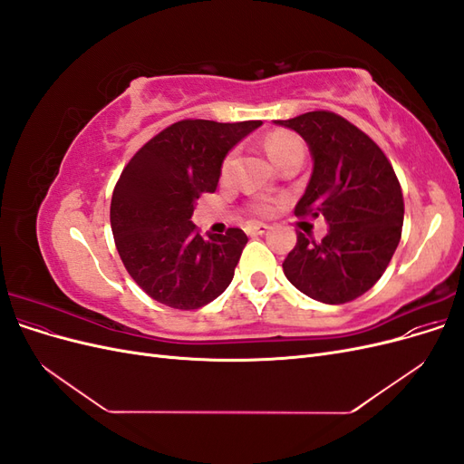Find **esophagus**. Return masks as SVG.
Returning a JSON list of instances; mask_svg holds the SVG:
<instances>
[{
	"label": "esophagus",
	"instance_id": "obj_1",
	"mask_svg": "<svg viewBox=\"0 0 464 464\" xmlns=\"http://www.w3.org/2000/svg\"><path fill=\"white\" fill-rule=\"evenodd\" d=\"M246 230H247V234L261 236V234H265L266 230H269V227H266V224H263V222H249L247 227H246Z\"/></svg>",
	"mask_w": 464,
	"mask_h": 464
}]
</instances>
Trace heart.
I'll use <instances>...</instances> for the list:
<instances>
[{
	"label": "heart",
	"mask_w": 464,
	"mask_h": 464,
	"mask_svg": "<svg viewBox=\"0 0 464 464\" xmlns=\"http://www.w3.org/2000/svg\"><path fill=\"white\" fill-rule=\"evenodd\" d=\"M265 149H266V154L271 157V160L276 162L280 159L288 157V154H292V152H304V143L300 141L298 135H294L290 131H275L265 139ZM230 164H232V159H227V162H224V168H222L224 174L230 170ZM271 208L273 207L269 203L257 205V210L263 215L271 213Z\"/></svg>",
	"instance_id": "1"
}]
</instances>
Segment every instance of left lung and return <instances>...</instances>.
<instances>
[{
  "mask_svg": "<svg viewBox=\"0 0 464 464\" xmlns=\"http://www.w3.org/2000/svg\"><path fill=\"white\" fill-rule=\"evenodd\" d=\"M275 123L296 131L312 152V178L296 213L329 224L319 242L298 232L283 263L285 275L305 296L346 304L382 278L401 242V184L383 150L333 111H307Z\"/></svg>",
  "mask_w": 464,
  "mask_h": 464,
  "instance_id": "left-lung-1",
  "label": "left lung"
}]
</instances>
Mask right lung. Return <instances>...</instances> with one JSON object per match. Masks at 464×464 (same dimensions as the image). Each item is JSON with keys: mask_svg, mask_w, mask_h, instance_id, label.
I'll return each mask as SVG.
<instances>
[{"mask_svg": "<svg viewBox=\"0 0 464 464\" xmlns=\"http://www.w3.org/2000/svg\"><path fill=\"white\" fill-rule=\"evenodd\" d=\"M263 121L181 120L135 152L110 205L118 254L152 300L198 310L234 278L247 236L240 228L201 236L191 222L195 201L218 186L228 150Z\"/></svg>", "mask_w": 464, "mask_h": 464, "instance_id": "1", "label": "right lung"}]
</instances>
